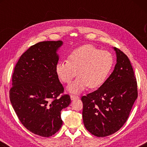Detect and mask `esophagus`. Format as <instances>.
<instances>
[{"label":"esophagus","mask_w":147,"mask_h":147,"mask_svg":"<svg viewBox=\"0 0 147 147\" xmlns=\"http://www.w3.org/2000/svg\"><path fill=\"white\" fill-rule=\"evenodd\" d=\"M71 98L72 100H76V99H78L79 96L74 95V94H71Z\"/></svg>","instance_id":"esophagus-1"}]
</instances>
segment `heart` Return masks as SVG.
<instances>
[{"label": "heart", "mask_w": 147, "mask_h": 147, "mask_svg": "<svg viewBox=\"0 0 147 147\" xmlns=\"http://www.w3.org/2000/svg\"><path fill=\"white\" fill-rule=\"evenodd\" d=\"M114 64L112 54L91 45L78 47L69 54L67 60L58 61L56 73L61 82L70 84L78 74V78L68 87L71 93H80L87 87L98 88L105 83Z\"/></svg>", "instance_id": "heart-1"}]
</instances>
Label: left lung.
<instances>
[{"label":"left lung","instance_id":"8db88e82","mask_svg":"<svg viewBox=\"0 0 147 147\" xmlns=\"http://www.w3.org/2000/svg\"><path fill=\"white\" fill-rule=\"evenodd\" d=\"M117 63L113 73L97 90L83 96L84 126L97 137H106L117 131L130 115L138 98V86L128 56L114 47Z\"/></svg>","mask_w":147,"mask_h":147}]
</instances>
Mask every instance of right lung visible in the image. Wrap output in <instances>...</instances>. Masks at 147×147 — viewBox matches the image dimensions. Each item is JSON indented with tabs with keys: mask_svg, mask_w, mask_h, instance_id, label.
<instances>
[{
	"mask_svg": "<svg viewBox=\"0 0 147 147\" xmlns=\"http://www.w3.org/2000/svg\"><path fill=\"white\" fill-rule=\"evenodd\" d=\"M63 42L47 41L31 46L22 54L12 75L9 99L27 130L50 137L61 128V111L71 103L56 73V52Z\"/></svg>",
	"mask_w": 147,
	"mask_h": 147,
	"instance_id": "add662e5",
	"label": "right lung"
}]
</instances>
